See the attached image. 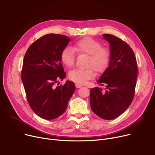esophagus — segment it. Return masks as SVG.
<instances>
[{"label":"esophagus","mask_w":155,"mask_h":155,"mask_svg":"<svg viewBox=\"0 0 155 155\" xmlns=\"http://www.w3.org/2000/svg\"><path fill=\"white\" fill-rule=\"evenodd\" d=\"M75 86H76L77 88H80V87H82V85H80V84H75Z\"/></svg>","instance_id":"34e87169"}]
</instances>
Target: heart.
<instances>
[{
	"label": "heart",
	"mask_w": 155,
	"mask_h": 155,
	"mask_svg": "<svg viewBox=\"0 0 155 155\" xmlns=\"http://www.w3.org/2000/svg\"><path fill=\"white\" fill-rule=\"evenodd\" d=\"M75 51L78 54L88 55L86 66L89 68L85 70L75 69L69 72L70 79L79 84H85L94 77L95 73L92 67L97 72L101 73L106 68L110 61L109 51L102 48L101 43L91 38H85L77 41L73 48L66 46L63 49L60 60L64 66L70 68L74 64Z\"/></svg>",
	"instance_id": "b5f03b06"
}]
</instances>
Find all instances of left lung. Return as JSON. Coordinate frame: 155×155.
Wrapping results in <instances>:
<instances>
[{"instance_id":"obj_1","label":"left lung","mask_w":155,"mask_h":155,"mask_svg":"<svg viewBox=\"0 0 155 155\" xmlns=\"http://www.w3.org/2000/svg\"><path fill=\"white\" fill-rule=\"evenodd\" d=\"M109 43V67L97 80L105 86L92 88L90 104L92 111L106 120L121 115L131 105L134 95L137 77V65L134 53L126 42L109 34L102 35Z\"/></svg>"}]
</instances>
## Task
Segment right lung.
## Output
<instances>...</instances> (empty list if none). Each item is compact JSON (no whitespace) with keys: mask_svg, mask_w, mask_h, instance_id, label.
Listing matches in <instances>:
<instances>
[{"mask_svg":"<svg viewBox=\"0 0 155 155\" xmlns=\"http://www.w3.org/2000/svg\"><path fill=\"white\" fill-rule=\"evenodd\" d=\"M70 41L67 36L48 34L35 41L24 56L21 78L28 102L38 116L46 120L63 114L75 90L69 80L54 86L66 77L60 54Z\"/></svg>","mask_w":155,"mask_h":155,"instance_id":"right-lung-1","label":"right lung"}]
</instances>
